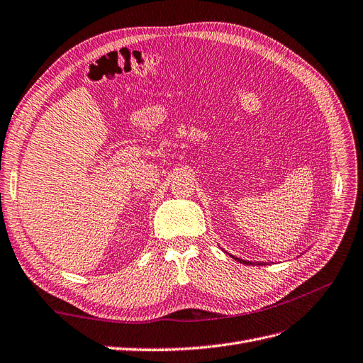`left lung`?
<instances>
[{
    "label": "left lung",
    "mask_w": 363,
    "mask_h": 363,
    "mask_svg": "<svg viewBox=\"0 0 363 363\" xmlns=\"http://www.w3.org/2000/svg\"><path fill=\"white\" fill-rule=\"evenodd\" d=\"M232 256V255H230ZM235 260H238V262H240V263H245V265H265V262H248V260H244V259H239V257H235V256H232Z\"/></svg>",
    "instance_id": "8db88e82"
}]
</instances>
